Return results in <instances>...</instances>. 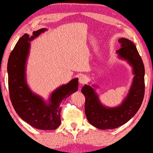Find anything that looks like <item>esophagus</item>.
<instances>
[{"label":"esophagus","mask_w":153,"mask_h":153,"mask_svg":"<svg viewBox=\"0 0 153 153\" xmlns=\"http://www.w3.org/2000/svg\"><path fill=\"white\" fill-rule=\"evenodd\" d=\"M88 81V77L85 76V75H81V76L79 77V81L81 84H85Z\"/></svg>","instance_id":"esophagus-1"}]
</instances>
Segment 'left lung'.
Here are the masks:
<instances>
[{
	"mask_svg": "<svg viewBox=\"0 0 153 153\" xmlns=\"http://www.w3.org/2000/svg\"><path fill=\"white\" fill-rule=\"evenodd\" d=\"M121 48L117 51L120 58L127 60L133 67L132 85L121 105L108 108L101 105L98 96L90 85H85L81 92L85 98V113L90 124L99 129H114L127 123L138 111L145 93V69L136 46L130 40L120 39Z\"/></svg>",
	"mask_w": 153,
	"mask_h": 153,
	"instance_id": "left-lung-1",
	"label": "left lung"
}]
</instances>
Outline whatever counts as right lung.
<instances>
[{"label":"right lung","instance_id":"right-lung-1","mask_svg":"<svg viewBox=\"0 0 153 153\" xmlns=\"http://www.w3.org/2000/svg\"><path fill=\"white\" fill-rule=\"evenodd\" d=\"M46 31L42 28L33 32V36L25 34L19 39L8 59V87L11 102L19 117L35 128L55 130L61 124V103L78 90L79 79H74L53 92L48 104L31 92L25 81V63L30 41Z\"/></svg>","mask_w":153,"mask_h":153}]
</instances>
